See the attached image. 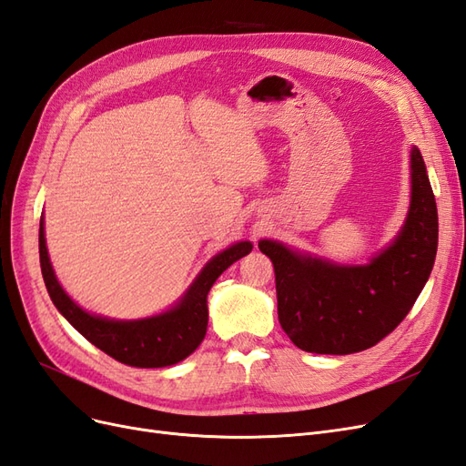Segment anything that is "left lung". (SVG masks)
Instances as JSON below:
<instances>
[{"label":"left lung","instance_id":"obj_1","mask_svg":"<svg viewBox=\"0 0 466 466\" xmlns=\"http://www.w3.org/2000/svg\"><path fill=\"white\" fill-rule=\"evenodd\" d=\"M437 206L420 149H410V208L400 231L368 264H338L260 238L276 272L278 319L311 354L368 350L399 327L431 274Z\"/></svg>","mask_w":466,"mask_h":466}]
</instances>
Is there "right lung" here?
I'll return each instance as SVG.
<instances>
[{
	"instance_id": "1",
	"label": "right lung",
	"mask_w": 466,
	"mask_h": 466,
	"mask_svg": "<svg viewBox=\"0 0 466 466\" xmlns=\"http://www.w3.org/2000/svg\"><path fill=\"white\" fill-rule=\"evenodd\" d=\"M250 250V241H238L211 257L185 295L167 311L146 319L118 320L89 313L69 298L56 278L48 257L45 218L40 219L38 231L40 270L56 309L93 346L132 368H167L188 358L206 336L211 286L233 262L247 257Z\"/></svg>"
}]
</instances>
